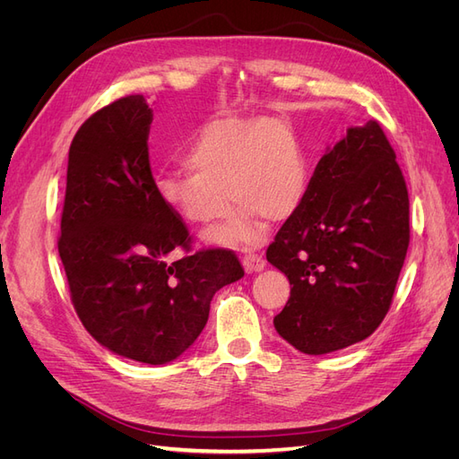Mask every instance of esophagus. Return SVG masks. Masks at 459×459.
Masks as SVG:
<instances>
[{
  "mask_svg": "<svg viewBox=\"0 0 459 459\" xmlns=\"http://www.w3.org/2000/svg\"><path fill=\"white\" fill-rule=\"evenodd\" d=\"M264 266H266V262L262 260L260 255H245V256H243V268H245L247 273L262 272Z\"/></svg>",
  "mask_w": 459,
  "mask_h": 459,
  "instance_id": "obj_1",
  "label": "esophagus"
}]
</instances>
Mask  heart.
<instances>
[{
  "mask_svg": "<svg viewBox=\"0 0 459 459\" xmlns=\"http://www.w3.org/2000/svg\"><path fill=\"white\" fill-rule=\"evenodd\" d=\"M184 164L187 172L157 178L159 197L197 228L224 218L230 201L239 204L226 226L208 233V241L224 247L256 245L260 220L289 218L307 191V160L297 137L270 117L204 124L191 140Z\"/></svg>",
  "mask_w": 459,
  "mask_h": 459,
  "instance_id": "obj_1",
  "label": "heart"
}]
</instances>
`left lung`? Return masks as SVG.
<instances>
[{
    "label": "left lung",
    "mask_w": 459,
    "mask_h": 459,
    "mask_svg": "<svg viewBox=\"0 0 459 459\" xmlns=\"http://www.w3.org/2000/svg\"><path fill=\"white\" fill-rule=\"evenodd\" d=\"M410 243L404 176L375 120L346 128L268 247L290 287L275 331L304 354L368 339L391 308Z\"/></svg>",
    "instance_id": "1"
}]
</instances>
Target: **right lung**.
<instances>
[{
	"label": "right lung",
	"instance_id": "right-lung-1",
	"mask_svg": "<svg viewBox=\"0 0 459 459\" xmlns=\"http://www.w3.org/2000/svg\"><path fill=\"white\" fill-rule=\"evenodd\" d=\"M152 108L128 95L91 115L68 151L59 256L78 317L105 349L135 362H174L197 341L218 289L241 280L226 248L169 262L189 233L149 166Z\"/></svg>",
	"mask_w": 459,
	"mask_h": 459
}]
</instances>
